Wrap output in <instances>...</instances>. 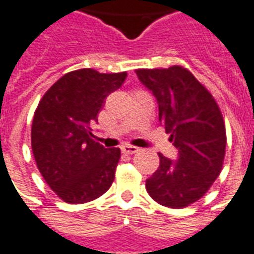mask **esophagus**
<instances>
[{
  "label": "esophagus",
  "mask_w": 254,
  "mask_h": 254,
  "mask_svg": "<svg viewBox=\"0 0 254 254\" xmlns=\"http://www.w3.org/2000/svg\"><path fill=\"white\" fill-rule=\"evenodd\" d=\"M138 150H139V147L132 146V145H123V146H122V152H123L124 154H134V153H136Z\"/></svg>",
  "instance_id": "34e87169"
}]
</instances>
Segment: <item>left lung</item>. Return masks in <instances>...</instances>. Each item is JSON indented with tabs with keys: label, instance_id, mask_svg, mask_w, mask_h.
Instances as JSON below:
<instances>
[{
	"label": "left lung",
	"instance_id": "8db88e82",
	"mask_svg": "<svg viewBox=\"0 0 254 254\" xmlns=\"http://www.w3.org/2000/svg\"><path fill=\"white\" fill-rule=\"evenodd\" d=\"M159 104V120L178 149V161L159 153L160 165L146 181L156 202L168 208L194 204L216 181L226 156V124L213 95L182 65L136 69Z\"/></svg>",
	"mask_w": 254,
	"mask_h": 254
}]
</instances>
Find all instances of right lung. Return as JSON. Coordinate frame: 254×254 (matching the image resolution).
<instances>
[{"label":"right lung","instance_id":"right-lung-1","mask_svg":"<svg viewBox=\"0 0 254 254\" xmlns=\"http://www.w3.org/2000/svg\"><path fill=\"white\" fill-rule=\"evenodd\" d=\"M126 78L127 72L71 71L38 104L31 126L32 154L45 182L64 202L93 201L115 181L120 149L95 142L90 124L98 120L105 98Z\"/></svg>","mask_w":254,"mask_h":254}]
</instances>
